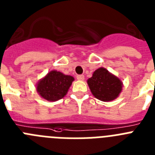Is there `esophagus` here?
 Masks as SVG:
<instances>
[{
    "label": "esophagus",
    "instance_id": "esophagus-1",
    "mask_svg": "<svg viewBox=\"0 0 155 155\" xmlns=\"http://www.w3.org/2000/svg\"><path fill=\"white\" fill-rule=\"evenodd\" d=\"M77 79L79 81H83L84 79V76L83 74H79L77 75Z\"/></svg>",
    "mask_w": 155,
    "mask_h": 155
}]
</instances>
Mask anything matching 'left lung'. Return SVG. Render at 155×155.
I'll return each mask as SVG.
<instances>
[{"instance_id": "obj_1", "label": "left lung", "mask_w": 155, "mask_h": 155, "mask_svg": "<svg viewBox=\"0 0 155 155\" xmlns=\"http://www.w3.org/2000/svg\"><path fill=\"white\" fill-rule=\"evenodd\" d=\"M87 84L94 97L103 102H109L118 97L122 91L121 81L106 69L100 68L87 80Z\"/></svg>"}]
</instances>
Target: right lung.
<instances>
[{
    "label": "right lung",
    "mask_w": 155,
    "mask_h": 155,
    "mask_svg": "<svg viewBox=\"0 0 155 155\" xmlns=\"http://www.w3.org/2000/svg\"><path fill=\"white\" fill-rule=\"evenodd\" d=\"M74 80L70 75L52 71L38 83L37 91L48 101H57L65 96Z\"/></svg>",
    "instance_id": "right-lung-1"
}]
</instances>
